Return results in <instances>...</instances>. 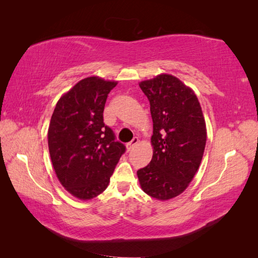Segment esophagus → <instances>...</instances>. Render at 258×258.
I'll return each mask as SVG.
<instances>
[{"mask_svg": "<svg viewBox=\"0 0 258 258\" xmlns=\"http://www.w3.org/2000/svg\"><path fill=\"white\" fill-rule=\"evenodd\" d=\"M138 143H139V139L138 138H134L132 141L128 142V143L126 144V149H127V151H131V150L133 149V146L136 145Z\"/></svg>", "mask_w": 258, "mask_h": 258, "instance_id": "1", "label": "esophagus"}]
</instances>
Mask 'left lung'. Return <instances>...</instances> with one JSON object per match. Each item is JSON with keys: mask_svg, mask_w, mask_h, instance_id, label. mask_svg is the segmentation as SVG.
I'll use <instances>...</instances> for the list:
<instances>
[{"mask_svg": "<svg viewBox=\"0 0 258 258\" xmlns=\"http://www.w3.org/2000/svg\"><path fill=\"white\" fill-rule=\"evenodd\" d=\"M153 119V157L138 171L147 195L166 201L179 195L200 167L206 144V125L193 90L169 74L140 83Z\"/></svg>", "mask_w": 258, "mask_h": 258, "instance_id": "1", "label": "left lung"}]
</instances>
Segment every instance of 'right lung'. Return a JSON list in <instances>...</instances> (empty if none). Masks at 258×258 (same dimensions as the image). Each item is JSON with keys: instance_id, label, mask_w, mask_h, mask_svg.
Instances as JSON below:
<instances>
[{"instance_id": "right-lung-1", "label": "right lung", "mask_w": 258, "mask_h": 258, "mask_svg": "<svg viewBox=\"0 0 258 258\" xmlns=\"http://www.w3.org/2000/svg\"><path fill=\"white\" fill-rule=\"evenodd\" d=\"M116 82L91 76L59 98L48 126V151L59 182L73 196L91 200L105 190L126 147L104 124L108 93Z\"/></svg>"}]
</instances>
